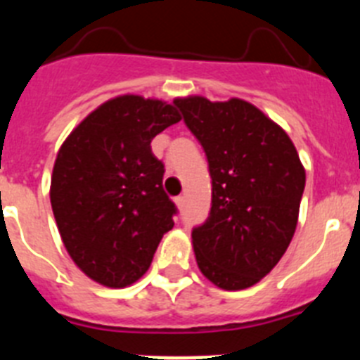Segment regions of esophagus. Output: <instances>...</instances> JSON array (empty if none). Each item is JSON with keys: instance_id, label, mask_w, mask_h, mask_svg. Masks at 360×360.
I'll list each match as a JSON object with an SVG mask.
<instances>
[{"instance_id": "obj_1", "label": "esophagus", "mask_w": 360, "mask_h": 360, "mask_svg": "<svg viewBox=\"0 0 360 360\" xmlns=\"http://www.w3.org/2000/svg\"><path fill=\"white\" fill-rule=\"evenodd\" d=\"M174 203H176L178 207L182 209L184 205H186V196H176V198H174Z\"/></svg>"}]
</instances>
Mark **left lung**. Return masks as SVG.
Returning a JSON list of instances; mask_svg holds the SVG:
<instances>
[{
	"label": "left lung",
	"mask_w": 360,
	"mask_h": 360,
	"mask_svg": "<svg viewBox=\"0 0 360 360\" xmlns=\"http://www.w3.org/2000/svg\"><path fill=\"white\" fill-rule=\"evenodd\" d=\"M202 144L212 184L211 211L193 229L202 274L224 290L256 285L290 245L304 191V167L288 135L241 98H176Z\"/></svg>",
	"instance_id": "1"
}]
</instances>
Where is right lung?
I'll use <instances>...</instances> for the list:
<instances>
[{
	"instance_id": "add662e5",
	"label": "right lung",
	"mask_w": 360,
	"mask_h": 360,
	"mask_svg": "<svg viewBox=\"0 0 360 360\" xmlns=\"http://www.w3.org/2000/svg\"><path fill=\"white\" fill-rule=\"evenodd\" d=\"M180 120L173 104L139 95L91 111L57 153L50 202L75 265L104 287L148 272L178 209L162 187L151 141Z\"/></svg>"
}]
</instances>
